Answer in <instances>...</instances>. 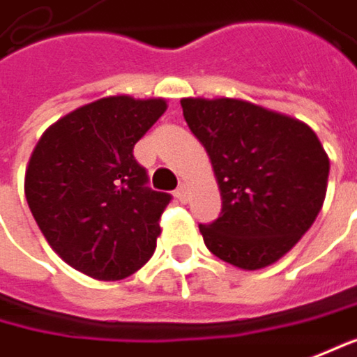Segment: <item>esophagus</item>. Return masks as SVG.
<instances>
[{
  "label": "esophagus",
  "mask_w": 357,
  "mask_h": 357,
  "mask_svg": "<svg viewBox=\"0 0 357 357\" xmlns=\"http://www.w3.org/2000/svg\"><path fill=\"white\" fill-rule=\"evenodd\" d=\"M174 195H176L178 201H187V183H181L178 189L174 191Z\"/></svg>",
  "instance_id": "obj_1"
}]
</instances>
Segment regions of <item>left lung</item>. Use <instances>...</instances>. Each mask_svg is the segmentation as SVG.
Returning a JSON list of instances; mask_svg holds the SVG:
<instances>
[{"label": "left lung", "mask_w": 357, "mask_h": 357, "mask_svg": "<svg viewBox=\"0 0 357 357\" xmlns=\"http://www.w3.org/2000/svg\"><path fill=\"white\" fill-rule=\"evenodd\" d=\"M209 154L221 215L199 225L211 254L242 270L280 260L317 219L329 158L317 134L291 115L242 99H181Z\"/></svg>", "instance_id": "1"}]
</instances>
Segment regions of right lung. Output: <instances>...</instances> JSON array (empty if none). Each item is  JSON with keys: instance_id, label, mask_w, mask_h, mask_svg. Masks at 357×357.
<instances>
[{"instance_id": "obj_1", "label": "right lung", "mask_w": 357, "mask_h": 357, "mask_svg": "<svg viewBox=\"0 0 357 357\" xmlns=\"http://www.w3.org/2000/svg\"><path fill=\"white\" fill-rule=\"evenodd\" d=\"M165 99L103 97L52 123L26 168V201L50 248L97 280H121L156 250L168 192L148 187L134 146Z\"/></svg>"}]
</instances>
